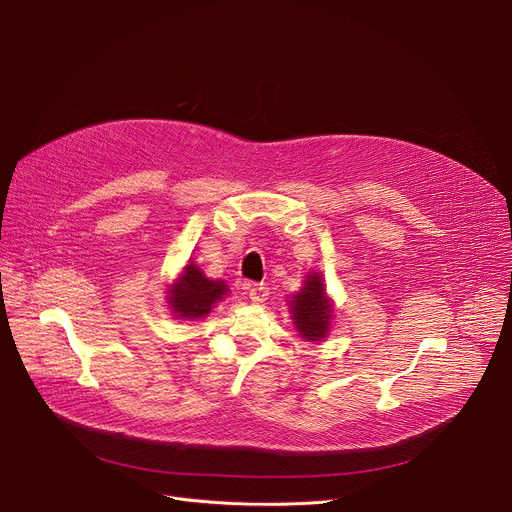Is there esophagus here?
<instances>
[{
	"instance_id": "obj_1",
	"label": "esophagus",
	"mask_w": 512,
	"mask_h": 512,
	"mask_svg": "<svg viewBox=\"0 0 512 512\" xmlns=\"http://www.w3.org/2000/svg\"><path fill=\"white\" fill-rule=\"evenodd\" d=\"M249 297L253 303H263V301H267V297H270V288H267L265 284H251Z\"/></svg>"
}]
</instances>
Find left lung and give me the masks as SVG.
Returning a JSON list of instances; mask_svg holds the SVG:
<instances>
[{
  "label": "left lung",
  "instance_id": "obj_1",
  "mask_svg": "<svg viewBox=\"0 0 512 512\" xmlns=\"http://www.w3.org/2000/svg\"><path fill=\"white\" fill-rule=\"evenodd\" d=\"M292 305V319L294 326L307 340H321L326 338L330 330V315L332 305L326 299L324 284H321L319 274H311L305 280L303 290L294 297Z\"/></svg>",
  "mask_w": 512,
  "mask_h": 512
}]
</instances>
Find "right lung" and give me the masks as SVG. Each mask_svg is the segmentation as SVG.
I'll return each instance as SVG.
<instances>
[{"mask_svg": "<svg viewBox=\"0 0 512 512\" xmlns=\"http://www.w3.org/2000/svg\"><path fill=\"white\" fill-rule=\"evenodd\" d=\"M226 294L222 280H209L197 265H186L182 278L170 290V305L178 317L197 319L211 311L213 303Z\"/></svg>", "mask_w": 512, "mask_h": 512, "instance_id": "1", "label": "right lung"}]
</instances>
